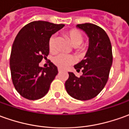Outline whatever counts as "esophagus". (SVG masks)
Instances as JSON below:
<instances>
[{
	"instance_id": "34e87169",
	"label": "esophagus",
	"mask_w": 129,
	"mask_h": 129,
	"mask_svg": "<svg viewBox=\"0 0 129 129\" xmlns=\"http://www.w3.org/2000/svg\"><path fill=\"white\" fill-rule=\"evenodd\" d=\"M58 71L60 73V72L62 71V69H61V68H58Z\"/></svg>"
}]
</instances>
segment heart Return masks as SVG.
<instances>
[{
	"instance_id": "heart-1",
	"label": "heart",
	"mask_w": 129,
	"mask_h": 129,
	"mask_svg": "<svg viewBox=\"0 0 129 129\" xmlns=\"http://www.w3.org/2000/svg\"><path fill=\"white\" fill-rule=\"evenodd\" d=\"M66 36L68 37L72 46L75 47L78 51H83L85 50L84 46H80L83 42V37L79 31L76 29L69 30L66 32ZM56 40L57 37L55 35H52L49 40V48L50 51L51 52H55L57 50ZM53 62L54 64L59 68H66L75 62V59L71 56H68L63 53H59L53 58Z\"/></svg>"
}]
</instances>
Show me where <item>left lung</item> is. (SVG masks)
<instances>
[{
  "instance_id": "left-lung-1",
  "label": "left lung",
  "mask_w": 129,
  "mask_h": 129,
  "mask_svg": "<svg viewBox=\"0 0 129 129\" xmlns=\"http://www.w3.org/2000/svg\"><path fill=\"white\" fill-rule=\"evenodd\" d=\"M89 38V46L83 59L74 66L76 71L82 70L83 76L78 78L69 72L65 83L70 96L78 100L95 98L105 87L112 65V44L108 35L98 25L85 23L76 25Z\"/></svg>"
}]
</instances>
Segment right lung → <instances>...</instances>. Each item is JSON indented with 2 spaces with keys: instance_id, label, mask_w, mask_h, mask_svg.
Listing matches in <instances>:
<instances>
[{
  "instance_id": "add662e5",
  "label": "right lung",
  "mask_w": 129,
  "mask_h": 129,
  "mask_svg": "<svg viewBox=\"0 0 129 129\" xmlns=\"http://www.w3.org/2000/svg\"><path fill=\"white\" fill-rule=\"evenodd\" d=\"M64 26L34 21L18 32L12 46L10 66L15 88L23 98L36 100L47 94L58 68L51 62L46 68L39 64L49 53L50 37Z\"/></svg>"
}]
</instances>
